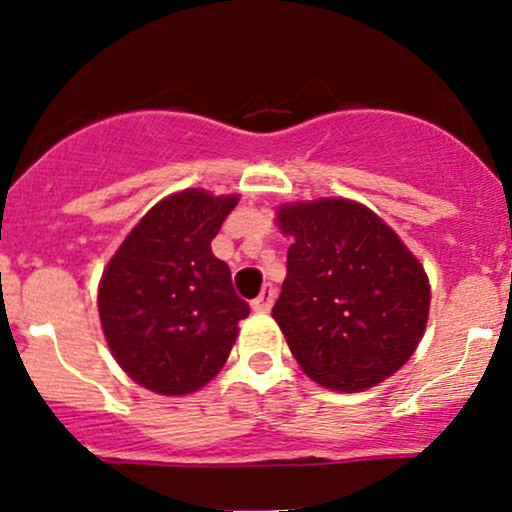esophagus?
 <instances>
[{
    "instance_id": "1",
    "label": "esophagus",
    "mask_w": 512,
    "mask_h": 512,
    "mask_svg": "<svg viewBox=\"0 0 512 512\" xmlns=\"http://www.w3.org/2000/svg\"><path fill=\"white\" fill-rule=\"evenodd\" d=\"M272 304H274V287L272 284H265L260 292V297L252 299V309H255L257 314H267V311L272 309Z\"/></svg>"
}]
</instances>
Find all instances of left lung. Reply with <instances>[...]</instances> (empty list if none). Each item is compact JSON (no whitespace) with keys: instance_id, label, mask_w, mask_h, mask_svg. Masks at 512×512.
Here are the masks:
<instances>
[{"instance_id":"8db88e82","label":"left lung","mask_w":512,"mask_h":512,"mask_svg":"<svg viewBox=\"0 0 512 512\" xmlns=\"http://www.w3.org/2000/svg\"><path fill=\"white\" fill-rule=\"evenodd\" d=\"M294 242L272 316L314 383L358 392L390 378L422 341L429 279L395 230L346 198L287 203Z\"/></svg>"}]
</instances>
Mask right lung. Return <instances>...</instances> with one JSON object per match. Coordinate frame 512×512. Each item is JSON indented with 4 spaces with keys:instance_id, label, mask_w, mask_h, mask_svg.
Returning a JSON list of instances; mask_svg holds the SVG:
<instances>
[{
    "instance_id": "right-lung-1",
    "label": "right lung",
    "mask_w": 512,
    "mask_h": 512,
    "mask_svg": "<svg viewBox=\"0 0 512 512\" xmlns=\"http://www.w3.org/2000/svg\"><path fill=\"white\" fill-rule=\"evenodd\" d=\"M238 196L186 188L164 198L127 235L102 272L100 324L112 355L134 383L159 395H188L228 360L250 306L211 240Z\"/></svg>"
}]
</instances>
